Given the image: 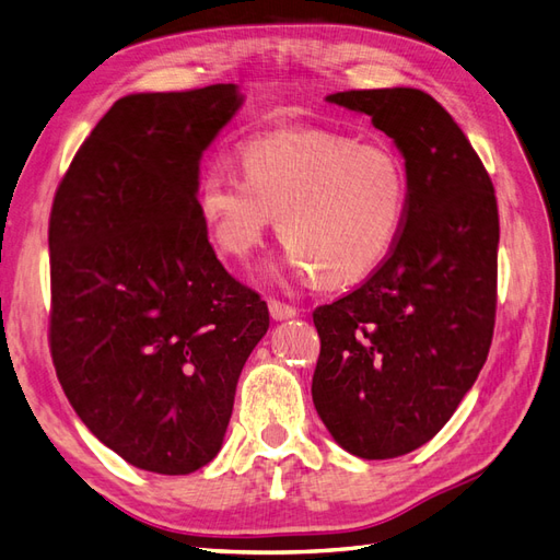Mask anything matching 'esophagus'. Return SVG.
Here are the masks:
<instances>
[{
  "label": "esophagus",
  "mask_w": 560,
  "mask_h": 560,
  "mask_svg": "<svg viewBox=\"0 0 560 560\" xmlns=\"http://www.w3.org/2000/svg\"><path fill=\"white\" fill-rule=\"evenodd\" d=\"M269 314H271V319L283 322V319L295 317L298 310L289 303H281V300H277V298H269Z\"/></svg>",
  "instance_id": "1"
}]
</instances>
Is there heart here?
I'll list each match as a JSON object with an SVG mask.
<instances>
[{
	"label": "heart",
	"instance_id": "1",
	"mask_svg": "<svg viewBox=\"0 0 560 560\" xmlns=\"http://www.w3.org/2000/svg\"><path fill=\"white\" fill-rule=\"evenodd\" d=\"M241 179L212 172L196 210L224 260L246 262L277 218L285 267L328 289L369 279L388 260L409 210L407 165L390 143L334 130H277L238 149Z\"/></svg>",
	"mask_w": 560,
	"mask_h": 560
}]
</instances>
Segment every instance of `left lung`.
Masks as SVG:
<instances>
[{
	"instance_id": "left-lung-1",
	"label": "left lung",
	"mask_w": 560,
	"mask_h": 560,
	"mask_svg": "<svg viewBox=\"0 0 560 560\" xmlns=\"http://www.w3.org/2000/svg\"><path fill=\"white\" fill-rule=\"evenodd\" d=\"M326 98L364 113L397 143L409 210L383 267L312 312L322 340L312 399L342 450L395 458L440 433L490 352L497 196L462 127L430 94L393 88Z\"/></svg>"
}]
</instances>
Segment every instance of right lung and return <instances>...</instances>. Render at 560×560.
Returning a JSON list of instances; mask_svg holds the SVG:
<instances>
[{"instance_id":"add662e5","label":"right lung","mask_w":560,"mask_h":560,"mask_svg":"<svg viewBox=\"0 0 560 560\" xmlns=\"http://www.w3.org/2000/svg\"><path fill=\"white\" fill-rule=\"evenodd\" d=\"M236 84L118 98L78 149L49 214V348L82 423L137 468L218 456L236 383L269 328L198 220V165Z\"/></svg>"}]
</instances>
